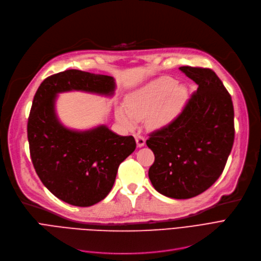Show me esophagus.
I'll use <instances>...</instances> for the list:
<instances>
[{"instance_id":"obj_1","label":"esophagus","mask_w":261,"mask_h":261,"mask_svg":"<svg viewBox=\"0 0 261 261\" xmlns=\"http://www.w3.org/2000/svg\"><path fill=\"white\" fill-rule=\"evenodd\" d=\"M135 139H136V143H137V146H138V147H142V146L145 144V139H144V137H143V136L139 135V134L135 136Z\"/></svg>"}]
</instances>
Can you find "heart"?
<instances>
[{
	"mask_svg": "<svg viewBox=\"0 0 261 261\" xmlns=\"http://www.w3.org/2000/svg\"><path fill=\"white\" fill-rule=\"evenodd\" d=\"M187 101V89L169 76L155 79L130 92L125 100L126 110L118 107L116 116L120 123L133 128L135 121L146 119L152 129L163 128L174 121Z\"/></svg>",
	"mask_w": 261,
	"mask_h": 261,
	"instance_id": "obj_1",
	"label": "heart"
}]
</instances>
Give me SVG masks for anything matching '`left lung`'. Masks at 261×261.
<instances>
[{
    "mask_svg": "<svg viewBox=\"0 0 261 261\" xmlns=\"http://www.w3.org/2000/svg\"><path fill=\"white\" fill-rule=\"evenodd\" d=\"M198 85L178 117L150 135L148 170L163 195L185 200L206 191L225 168L234 138L231 96L212 69L180 67Z\"/></svg>",
    "mask_w": 261,
    "mask_h": 261,
    "instance_id": "8db88e82",
    "label": "left lung"
}]
</instances>
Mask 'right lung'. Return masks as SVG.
I'll list each match as a JSON object with an SVG mask.
<instances>
[{"mask_svg": "<svg viewBox=\"0 0 261 261\" xmlns=\"http://www.w3.org/2000/svg\"><path fill=\"white\" fill-rule=\"evenodd\" d=\"M115 89L114 77L72 69L45 79L34 96L28 122L33 165L45 187L70 205L88 207L104 200L120 164L135 151L136 141L106 125L67 128L56 115L57 95L84 91L113 96Z\"/></svg>", "mask_w": 261, "mask_h": 261, "instance_id": "right-lung-1", "label": "right lung"}]
</instances>
